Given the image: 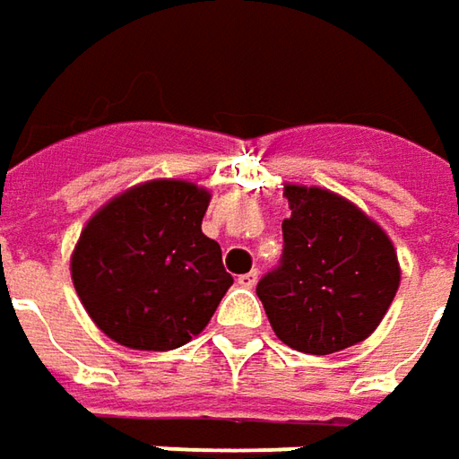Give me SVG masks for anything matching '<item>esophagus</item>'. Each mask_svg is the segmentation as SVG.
Listing matches in <instances>:
<instances>
[{
	"mask_svg": "<svg viewBox=\"0 0 459 459\" xmlns=\"http://www.w3.org/2000/svg\"><path fill=\"white\" fill-rule=\"evenodd\" d=\"M238 283H239V286H242V289H255V283H257V271H250V273L239 275Z\"/></svg>",
	"mask_w": 459,
	"mask_h": 459,
	"instance_id": "esophagus-1",
	"label": "esophagus"
}]
</instances>
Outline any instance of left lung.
I'll list each match as a JSON object with an SVG mask.
<instances>
[{
	"mask_svg": "<svg viewBox=\"0 0 459 459\" xmlns=\"http://www.w3.org/2000/svg\"><path fill=\"white\" fill-rule=\"evenodd\" d=\"M281 268L257 283L275 337L307 355L368 340L401 283L396 247L358 204L322 186L283 184Z\"/></svg>",
	"mask_w": 459,
	"mask_h": 459,
	"instance_id": "8db88e82",
	"label": "left lung"
}]
</instances>
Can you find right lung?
I'll use <instances>...</instances> for the list:
<instances>
[{
  "label": "right lung",
  "instance_id": "obj_1",
  "mask_svg": "<svg viewBox=\"0 0 459 459\" xmlns=\"http://www.w3.org/2000/svg\"><path fill=\"white\" fill-rule=\"evenodd\" d=\"M212 191L152 178L99 206L71 253V278L91 322L117 344L166 352L214 316L232 275L202 232Z\"/></svg>",
  "mask_w": 459,
  "mask_h": 459
}]
</instances>
